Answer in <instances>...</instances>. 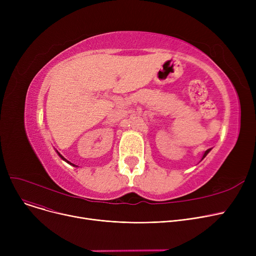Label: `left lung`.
<instances>
[{
	"mask_svg": "<svg viewBox=\"0 0 256 256\" xmlns=\"http://www.w3.org/2000/svg\"><path fill=\"white\" fill-rule=\"evenodd\" d=\"M208 154V152H206V154H204V156H202V158H201V160H204V158L206 156V154Z\"/></svg>",
	"mask_w": 256,
	"mask_h": 256,
	"instance_id": "1",
	"label": "left lung"
}]
</instances>
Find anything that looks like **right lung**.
<instances>
[{"mask_svg":"<svg viewBox=\"0 0 256 256\" xmlns=\"http://www.w3.org/2000/svg\"><path fill=\"white\" fill-rule=\"evenodd\" d=\"M56 152H57V154H58V156H60V158H61L63 160H65V162H66L67 164H70V165H72V166H74V167H78V166H76V165H74V164L70 163L68 160H66V158H64V156H62V154H60L58 150H56Z\"/></svg>","mask_w":256,"mask_h":256,"instance_id":"right-lung-1","label":"right lung"}]
</instances>
